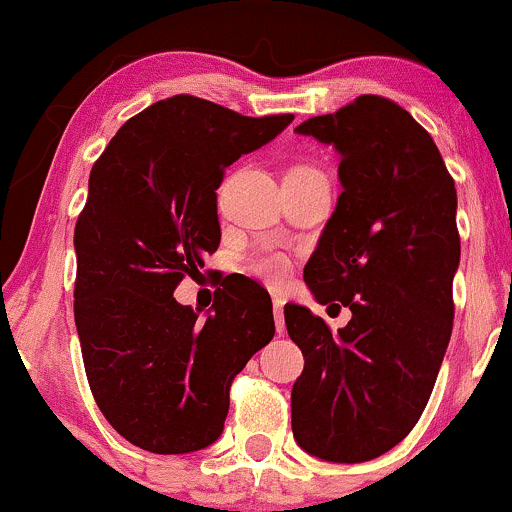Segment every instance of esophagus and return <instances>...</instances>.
I'll list each match as a JSON object with an SVG mask.
<instances>
[{"label":"esophagus","instance_id":"esophagus-1","mask_svg":"<svg viewBox=\"0 0 512 512\" xmlns=\"http://www.w3.org/2000/svg\"><path fill=\"white\" fill-rule=\"evenodd\" d=\"M284 298H279V296H274V301H272V305H274V320H276V332H284Z\"/></svg>","mask_w":512,"mask_h":512}]
</instances>
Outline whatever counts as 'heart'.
I'll use <instances>...</instances> for the list:
<instances>
[{"mask_svg": "<svg viewBox=\"0 0 512 512\" xmlns=\"http://www.w3.org/2000/svg\"><path fill=\"white\" fill-rule=\"evenodd\" d=\"M289 269L291 264L281 252H264V255H257L250 260V272L269 286L284 284L286 276H289Z\"/></svg>", "mask_w": 512, "mask_h": 512, "instance_id": "heart-1", "label": "heart"}]
</instances>
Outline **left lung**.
Here are the masks:
<instances>
[{
    "mask_svg": "<svg viewBox=\"0 0 512 512\" xmlns=\"http://www.w3.org/2000/svg\"><path fill=\"white\" fill-rule=\"evenodd\" d=\"M296 132L342 156L344 192L303 279L317 303L339 300L351 320L332 334L286 303V330L305 358L291 390L293 436L320 460L366 462L409 436L448 349L455 180L431 134L383 96H358Z\"/></svg>",
    "mask_w": 512,
    "mask_h": 512,
    "instance_id": "8db88e82",
    "label": "left lung"
}]
</instances>
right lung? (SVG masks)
Instances as JSON below:
<instances>
[{
    "label": "right lung",
    "mask_w": 512,
    "mask_h": 512,
    "mask_svg": "<svg viewBox=\"0 0 512 512\" xmlns=\"http://www.w3.org/2000/svg\"><path fill=\"white\" fill-rule=\"evenodd\" d=\"M291 120L173 96L127 120L93 163L74 228V320L93 399L137 448L182 455L214 443L233 378L272 342L262 286L231 281L207 317L173 291L219 248L226 168Z\"/></svg>",
    "instance_id": "obj_1"
}]
</instances>
